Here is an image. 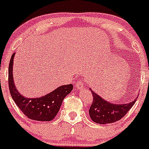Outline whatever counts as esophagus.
Instances as JSON below:
<instances>
[{
	"instance_id": "esophagus-1",
	"label": "esophagus",
	"mask_w": 149,
	"mask_h": 149,
	"mask_svg": "<svg viewBox=\"0 0 149 149\" xmlns=\"http://www.w3.org/2000/svg\"><path fill=\"white\" fill-rule=\"evenodd\" d=\"M84 84H85V81H84V80H80V81H77V84H76L77 89H79V90L83 89L84 87Z\"/></svg>"
}]
</instances>
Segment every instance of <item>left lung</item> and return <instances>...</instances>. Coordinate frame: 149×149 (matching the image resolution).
Returning a JSON list of instances; mask_svg holds the SVG:
<instances>
[{"mask_svg":"<svg viewBox=\"0 0 149 149\" xmlns=\"http://www.w3.org/2000/svg\"><path fill=\"white\" fill-rule=\"evenodd\" d=\"M93 102L89 109L90 118L97 124H107L122 119L136 102V98L128 104H113L105 100L92 90Z\"/></svg>","mask_w":149,"mask_h":149,"instance_id":"8db88e82","label":"left lung"}]
</instances>
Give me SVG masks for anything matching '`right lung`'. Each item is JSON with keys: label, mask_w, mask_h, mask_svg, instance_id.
Listing matches in <instances>:
<instances>
[{"label": "right lung", "mask_w": 149, "mask_h": 149, "mask_svg": "<svg viewBox=\"0 0 149 149\" xmlns=\"http://www.w3.org/2000/svg\"><path fill=\"white\" fill-rule=\"evenodd\" d=\"M13 53L11 56L8 69L9 90L13 100L22 112L30 119L49 121L55 117L61 107L62 101L73 89L72 84L60 86L46 95L36 98H28L22 95L15 85L13 73Z\"/></svg>", "instance_id": "obj_1"}]
</instances>
